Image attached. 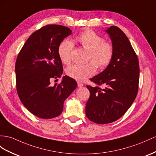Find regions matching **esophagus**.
Returning a JSON list of instances; mask_svg holds the SVG:
<instances>
[{
  "label": "esophagus",
  "mask_w": 156,
  "mask_h": 156,
  "mask_svg": "<svg viewBox=\"0 0 156 156\" xmlns=\"http://www.w3.org/2000/svg\"><path fill=\"white\" fill-rule=\"evenodd\" d=\"M83 86V84L82 83H81V82H78V87H82V86Z\"/></svg>",
  "instance_id": "1"
}]
</instances>
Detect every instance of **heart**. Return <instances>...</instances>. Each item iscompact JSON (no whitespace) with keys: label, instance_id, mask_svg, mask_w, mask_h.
<instances>
[{"label":"heart","instance_id":"heart-1","mask_svg":"<svg viewBox=\"0 0 156 156\" xmlns=\"http://www.w3.org/2000/svg\"><path fill=\"white\" fill-rule=\"evenodd\" d=\"M76 41L83 49L88 51L86 65H71L66 68V73L69 77L78 81H84L95 73L96 65L99 69H104L109 65L114 56L112 43L105 41L104 38L91 30H86L80 34ZM73 45L69 40H63L58 47V55L65 64L71 61Z\"/></svg>","mask_w":156,"mask_h":156}]
</instances>
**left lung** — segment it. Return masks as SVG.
<instances>
[{"mask_svg":"<svg viewBox=\"0 0 156 156\" xmlns=\"http://www.w3.org/2000/svg\"><path fill=\"white\" fill-rule=\"evenodd\" d=\"M106 31L114 47L113 60L105 70L90 79L96 86H86L90 94L86 115L101 125L117 121L130 108L138 94L140 77L137 55L125 34L115 26Z\"/></svg>","mask_w":156,"mask_h":156,"instance_id":"obj_1","label":"left lung"}]
</instances>
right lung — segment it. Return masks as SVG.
Segmentation results:
<instances>
[{"instance_id": "right-lung-1", "label": "right lung", "mask_w": 156, "mask_h": 156, "mask_svg": "<svg viewBox=\"0 0 156 156\" xmlns=\"http://www.w3.org/2000/svg\"><path fill=\"white\" fill-rule=\"evenodd\" d=\"M71 34L63 26H43L30 35L18 55L17 93L26 108L37 117L47 119L61 115L64 101L77 86L76 80L67 76L61 83L51 84V80L61 78L63 72L59 44Z\"/></svg>"}]
</instances>
